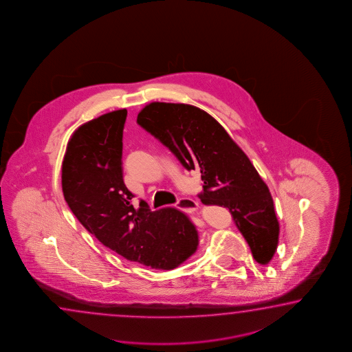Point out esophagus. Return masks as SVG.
<instances>
[{
  "label": "esophagus",
  "mask_w": 352,
  "mask_h": 352,
  "mask_svg": "<svg viewBox=\"0 0 352 352\" xmlns=\"http://www.w3.org/2000/svg\"><path fill=\"white\" fill-rule=\"evenodd\" d=\"M176 208H179L184 212H195L199 208V204L196 201L191 200V199H182L176 204Z\"/></svg>",
  "instance_id": "34e87169"
}]
</instances>
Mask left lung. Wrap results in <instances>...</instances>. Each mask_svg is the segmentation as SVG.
I'll return each instance as SVG.
<instances>
[{"instance_id": "obj_1", "label": "left lung", "mask_w": 352, "mask_h": 352, "mask_svg": "<svg viewBox=\"0 0 352 352\" xmlns=\"http://www.w3.org/2000/svg\"><path fill=\"white\" fill-rule=\"evenodd\" d=\"M138 124L159 140L182 166L199 168L204 205L228 208L256 261L275 255L280 226L269 187L226 130L192 104L151 102Z\"/></svg>"}]
</instances>
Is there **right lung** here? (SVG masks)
Segmentation results:
<instances>
[{
  "label": "right lung",
  "mask_w": 352,
  "mask_h": 352,
  "mask_svg": "<svg viewBox=\"0 0 352 352\" xmlns=\"http://www.w3.org/2000/svg\"><path fill=\"white\" fill-rule=\"evenodd\" d=\"M127 110L81 124L63 161V197L77 220L106 248L151 269L173 270L195 254L196 228L176 208L138 210L124 182L122 133Z\"/></svg>",
  "instance_id": "add662e5"
}]
</instances>
